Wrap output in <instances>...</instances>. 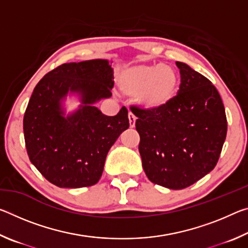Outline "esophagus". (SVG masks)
Here are the masks:
<instances>
[{
	"label": "esophagus",
	"instance_id": "34e87169",
	"mask_svg": "<svg viewBox=\"0 0 248 248\" xmlns=\"http://www.w3.org/2000/svg\"><path fill=\"white\" fill-rule=\"evenodd\" d=\"M128 119H129V124H130V128H133L134 125H136V116H134L132 112H129L128 114Z\"/></svg>",
	"mask_w": 248,
	"mask_h": 248
}]
</instances>
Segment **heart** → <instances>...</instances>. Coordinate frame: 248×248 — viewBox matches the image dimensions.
Segmentation results:
<instances>
[{
	"mask_svg": "<svg viewBox=\"0 0 248 248\" xmlns=\"http://www.w3.org/2000/svg\"><path fill=\"white\" fill-rule=\"evenodd\" d=\"M179 86L174 68L163 64H138L123 70L118 77L121 94L137 98L146 110H161L173 102Z\"/></svg>",
	"mask_w": 248,
	"mask_h": 248,
	"instance_id": "heart-1",
	"label": "heart"
}]
</instances>
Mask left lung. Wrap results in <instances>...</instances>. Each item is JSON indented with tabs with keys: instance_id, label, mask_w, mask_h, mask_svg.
<instances>
[{
	"instance_id": "obj_1",
	"label": "left lung",
	"mask_w": 248,
	"mask_h": 248,
	"mask_svg": "<svg viewBox=\"0 0 248 248\" xmlns=\"http://www.w3.org/2000/svg\"><path fill=\"white\" fill-rule=\"evenodd\" d=\"M180 86L161 110L131 107L138 117L139 152L148 178L170 189H184L215 169L228 123L221 96L202 74L176 62Z\"/></svg>"
}]
</instances>
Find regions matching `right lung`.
Here are the masks:
<instances>
[{"label":"right lung","instance_id":"1","mask_svg":"<svg viewBox=\"0 0 248 248\" xmlns=\"http://www.w3.org/2000/svg\"><path fill=\"white\" fill-rule=\"evenodd\" d=\"M106 59L64 63L37 84L24 115L29 159L60 188L93 186L102 177L108 151L129 128L128 110L104 115L95 106L109 98L114 69ZM77 95L80 106L66 114L64 100Z\"/></svg>","mask_w":248,"mask_h":248}]
</instances>
